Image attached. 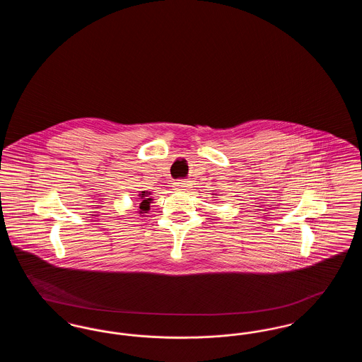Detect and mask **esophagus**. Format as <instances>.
Instances as JSON below:
<instances>
[{"label": "esophagus", "instance_id": "1", "mask_svg": "<svg viewBox=\"0 0 362 362\" xmlns=\"http://www.w3.org/2000/svg\"><path fill=\"white\" fill-rule=\"evenodd\" d=\"M173 186H175V189H179V191H185V189H189V182H185V180H176L175 183H173Z\"/></svg>", "mask_w": 362, "mask_h": 362}]
</instances>
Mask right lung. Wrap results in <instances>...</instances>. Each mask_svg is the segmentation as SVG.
I'll return each instance as SVG.
<instances>
[{"label":"right lung","mask_w":362,"mask_h":362,"mask_svg":"<svg viewBox=\"0 0 362 362\" xmlns=\"http://www.w3.org/2000/svg\"><path fill=\"white\" fill-rule=\"evenodd\" d=\"M139 197H141L139 213L142 214V213H146V211L149 210V207H151V202H152V198H149V197H151V192H146V191H141Z\"/></svg>","instance_id":"right-lung-1"}]
</instances>
